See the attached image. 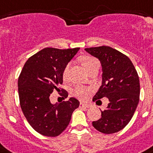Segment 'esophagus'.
I'll return each mask as SVG.
<instances>
[{
  "label": "esophagus",
  "instance_id": "34e87169",
  "mask_svg": "<svg viewBox=\"0 0 153 153\" xmlns=\"http://www.w3.org/2000/svg\"><path fill=\"white\" fill-rule=\"evenodd\" d=\"M80 107L82 108H91V105L87 104V103H84V102H80V105H79Z\"/></svg>",
  "mask_w": 153,
  "mask_h": 153
}]
</instances>
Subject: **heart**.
Instances as JSON below:
<instances>
[{
    "instance_id": "b5f03b06",
    "label": "heart",
    "mask_w": 153,
    "mask_h": 153,
    "mask_svg": "<svg viewBox=\"0 0 153 153\" xmlns=\"http://www.w3.org/2000/svg\"><path fill=\"white\" fill-rule=\"evenodd\" d=\"M96 62H98L96 58H93V57L86 56L85 58H83V59H82V65H83V66H84V68L86 69L87 71ZM70 67H71V63H68L65 66V68H64L62 76H63V78L65 80H66L68 78V76ZM91 89L88 88L83 87V86H77L75 89H74V95L76 97H78V99H86L88 97V95L91 94Z\"/></svg>"
}]
</instances>
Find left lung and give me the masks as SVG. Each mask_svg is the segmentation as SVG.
Here are the masks:
<instances>
[{
  "label": "left lung",
  "mask_w": 153,
  "mask_h": 153,
  "mask_svg": "<svg viewBox=\"0 0 153 153\" xmlns=\"http://www.w3.org/2000/svg\"><path fill=\"white\" fill-rule=\"evenodd\" d=\"M85 51L99 58L103 71L102 85L93 101H100L103 97L109 100L101 119L92 122V126L102 133H115L128 125L137 108L140 94L139 75L129 58L112 48L100 46Z\"/></svg>",
  "instance_id": "obj_1"
}]
</instances>
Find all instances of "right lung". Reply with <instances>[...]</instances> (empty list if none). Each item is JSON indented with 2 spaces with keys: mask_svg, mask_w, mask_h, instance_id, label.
<instances>
[{
  "mask_svg": "<svg viewBox=\"0 0 153 153\" xmlns=\"http://www.w3.org/2000/svg\"><path fill=\"white\" fill-rule=\"evenodd\" d=\"M79 49H42L28 58L20 74L18 86L21 110L30 126L41 135H60L79 106L75 98L56 104L50 102L53 91H60L58 86L63 82L64 68ZM59 94L64 99L68 96L63 88Z\"/></svg>",
  "mask_w": 153,
  "mask_h": 153,
  "instance_id": "1",
  "label": "right lung"
}]
</instances>
